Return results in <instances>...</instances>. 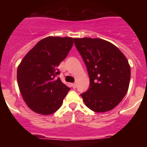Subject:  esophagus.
Listing matches in <instances>:
<instances>
[{
	"instance_id": "1",
	"label": "esophagus",
	"mask_w": 147,
	"mask_h": 147,
	"mask_svg": "<svg viewBox=\"0 0 147 147\" xmlns=\"http://www.w3.org/2000/svg\"><path fill=\"white\" fill-rule=\"evenodd\" d=\"M71 87L73 88H76V83H72V84H71Z\"/></svg>"
}]
</instances>
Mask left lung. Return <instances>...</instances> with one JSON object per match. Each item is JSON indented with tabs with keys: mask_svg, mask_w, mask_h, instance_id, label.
<instances>
[{
	"mask_svg": "<svg viewBox=\"0 0 147 147\" xmlns=\"http://www.w3.org/2000/svg\"><path fill=\"white\" fill-rule=\"evenodd\" d=\"M74 42L90 78L89 88L81 96L93 111H109L128 91L130 66L127 58L116 46L102 39L74 38Z\"/></svg>",
	"mask_w": 147,
	"mask_h": 147,
	"instance_id": "1",
	"label": "left lung"
}]
</instances>
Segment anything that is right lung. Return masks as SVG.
I'll return each instance as SVG.
<instances>
[{
	"instance_id": "right-lung-1",
	"label": "right lung",
	"mask_w": 147,
	"mask_h": 147,
	"mask_svg": "<svg viewBox=\"0 0 147 147\" xmlns=\"http://www.w3.org/2000/svg\"><path fill=\"white\" fill-rule=\"evenodd\" d=\"M73 38L48 36L26 53L17 68L20 92L30 108L42 115L55 112L70 88L62 82L57 67L73 45Z\"/></svg>"
}]
</instances>
